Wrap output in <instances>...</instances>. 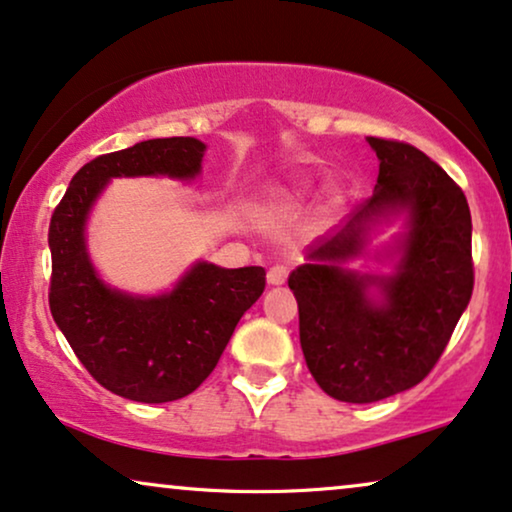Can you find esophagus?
Here are the masks:
<instances>
[{
	"instance_id": "34e87169",
	"label": "esophagus",
	"mask_w": 512,
	"mask_h": 512,
	"mask_svg": "<svg viewBox=\"0 0 512 512\" xmlns=\"http://www.w3.org/2000/svg\"><path fill=\"white\" fill-rule=\"evenodd\" d=\"M287 275H289V270L284 268V265H272V268L268 270V284L270 287H280V284L287 282Z\"/></svg>"
}]
</instances>
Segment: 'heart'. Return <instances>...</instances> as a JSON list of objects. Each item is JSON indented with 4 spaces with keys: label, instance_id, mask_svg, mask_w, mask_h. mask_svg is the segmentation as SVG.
<instances>
[{
    "label": "heart",
    "instance_id": "heart-1",
    "mask_svg": "<svg viewBox=\"0 0 512 512\" xmlns=\"http://www.w3.org/2000/svg\"><path fill=\"white\" fill-rule=\"evenodd\" d=\"M334 199H336V192L331 190V192H329V202H334Z\"/></svg>",
    "mask_w": 512,
    "mask_h": 512
}]
</instances>
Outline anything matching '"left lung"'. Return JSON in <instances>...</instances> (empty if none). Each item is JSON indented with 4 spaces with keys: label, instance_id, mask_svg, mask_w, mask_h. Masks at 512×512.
Masks as SVG:
<instances>
[{
    "label": "left lung",
    "instance_id": "8db88e82",
    "mask_svg": "<svg viewBox=\"0 0 512 512\" xmlns=\"http://www.w3.org/2000/svg\"><path fill=\"white\" fill-rule=\"evenodd\" d=\"M378 157L374 195L289 275L305 364L324 393L369 404L414 388L447 348L473 294L470 209L463 190L414 145L367 138ZM405 216L384 252L390 276L344 268L378 222Z\"/></svg>",
    "mask_w": 512,
    "mask_h": 512
}]
</instances>
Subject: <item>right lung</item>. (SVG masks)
I'll list each match as a JSON object with an SVG mask.
<instances>
[{"label": "right lung", "mask_w": 512, "mask_h": 512, "mask_svg": "<svg viewBox=\"0 0 512 512\" xmlns=\"http://www.w3.org/2000/svg\"><path fill=\"white\" fill-rule=\"evenodd\" d=\"M207 145L190 136L150 138L84 164L51 216L53 322L86 371L126 400L174 402L202 386L240 317L265 289V270L197 261L157 296H136L101 280L86 249V218L112 178L192 181Z\"/></svg>", "instance_id": "right-lung-1"}]
</instances>
